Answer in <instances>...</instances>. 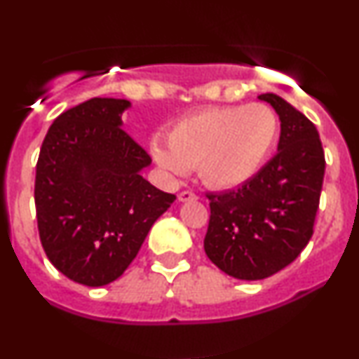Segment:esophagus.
I'll return each instance as SVG.
<instances>
[{"instance_id":"1","label":"esophagus","mask_w":359,"mask_h":359,"mask_svg":"<svg viewBox=\"0 0 359 359\" xmlns=\"http://www.w3.org/2000/svg\"><path fill=\"white\" fill-rule=\"evenodd\" d=\"M197 196L191 191H182L179 194V201L180 203H189V201H196Z\"/></svg>"}]
</instances>
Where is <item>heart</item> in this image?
<instances>
[{"mask_svg":"<svg viewBox=\"0 0 359 359\" xmlns=\"http://www.w3.org/2000/svg\"><path fill=\"white\" fill-rule=\"evenodd\" d=\"M278 137V119L269 106H212L172 126L168 138H151V156L170 174L197 167L214 189L240 187L262 170Z\"/></svg>","mask_w":359,"mask_h":359,"instance_id":"heart-1","label":"heart"}]
</instances>
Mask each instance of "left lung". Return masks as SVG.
I'll return each instance as SVG.
<instances>
[{
    "instance_id": "obj_1",
    "label": "left lung",
    "mask_w": 359,
    "mask_h": 359,
    "mask_svg": "<svg viewBox=\"0 0 359 359\" xmlns=\"http://www.w3.org/2000/svg\"><path fill=\"white\" fill-rule=\"evenodd\" d=\"M280 119L277 155L233 191L208 194V258L240 280H262L290 265L314 233L324 180L316 126L277 94H259Z\"/></svg>"
}]
</instances>
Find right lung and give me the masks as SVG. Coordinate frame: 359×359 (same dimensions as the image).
Here are the masks:
<instances>
[{
    "label": "right lung",
    "mask_w": 359,
    "mask_h": 359,
    "mask_svg": "<svg viewBox=\"0 0 359 359\" xmlns=\"http://www.w3.org/2000/svg\"><path fill=\"white\" fill-rule=\"evenodd\" d=\"M131 102L93 97L48 128L35 177L40 241L60 273L88 287L121 277L174 194L143 179L150 155L123 130Z\"/></svg>",
    "instance_id": "add662e5"
}]
</instances>
